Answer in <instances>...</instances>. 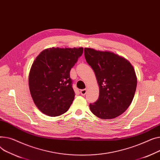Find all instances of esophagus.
I'll list each match as a JSON object with an SVG mask.
<instances>
[{
    "label": "esophagus",
    "mask_w": 160,
    "mask_h": 160,
    "mask_svg": "<svg viewBox=\"0 0 160 160\" xmlns=\"http://www.w3.org/2000/svg\"><path fill=\"white\" fill-rule=\"evenodd\" d=\"M87 92V90L85 88V89L81 90L80 91V93H81V94L82 96H84V95H86Z\"/></svg>",
    "instance_id": "1"
}]
</instances>
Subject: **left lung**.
<instances>
[{
  "mask_svg": "<svg viewBox=\"0 0 160 160\" xmlns=\"http://www.w3.org/2000/svg\"><path fill=\"white\" fill-rule=\"evenodd\" d=\"M84 57L94 72L99 87L98 99L90 104L97 117L109 119L122 114L132 102L137 86L132 65L111 52L85 48Z\"/></svg>",
  "mask_w": 160,
  "mask_h": 160,
  "instance_id": "1",
  "label": "left lung"
}]
</instances>
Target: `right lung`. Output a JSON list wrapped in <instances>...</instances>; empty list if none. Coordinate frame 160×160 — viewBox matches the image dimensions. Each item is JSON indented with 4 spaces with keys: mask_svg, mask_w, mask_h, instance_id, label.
Returning a JSON list of instances; mask_svg holds the SVG:
<instances>
[{
    "mask_svg": "<svg viewBox=\"0 0 160 160\" xmlns=\"http://www.w3.org/2000/svg\"><path fill=\"white\" fill-rule=\"evenodd\" d=\"M82 52V48H50L33 61L29 88L34 103L43 114L58 116L70 107L75 92L70 72Z\"/></svg>",
    "mask_w": 160,
    "mask_h": 160,
    "instance_id": "obj_1",
    "label": "right lung"
}]
</instances>
